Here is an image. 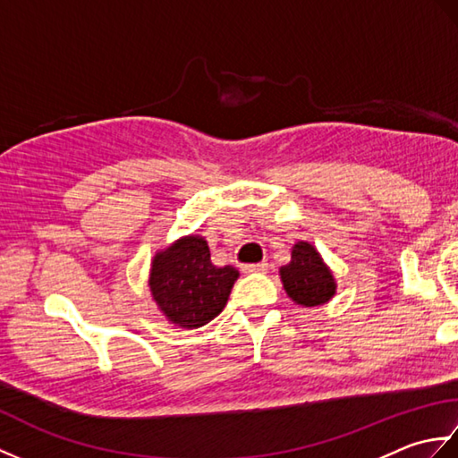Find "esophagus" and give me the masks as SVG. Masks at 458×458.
<instances>
[{
    "label": "esophagus",
    "mask_w": 458,
    "mask_h": 458,
    "mask_svg": "<svg viewBox=\"0 0 458 458\" xmlns=\"http://www.w3.org/2000/svg\"><path fill=\"white\" fill-rule=\"evenodd\" d=\"M242 269H244L246 274H261V271L267 269V264L266 261H259V264H246L242 266Z\"/></svg>",
    "instance_id": "obj_1"
}]
</instances>
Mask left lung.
<instances>
[{
    "instance_id": "left-lung-1",
    "label": "left lung",
    "mask_w": 458,
    "mask_h": 458,
    "mask_svg": "<svg viewBox=\"0 0 458 458\" xmlns=\"http://www.w3.org/2000/svg\"><path fill=\"white\" fill-rule=\"evenodd\" d=\"M279 274L287 295L297 305L317 307L335 295L333 274L323 264L318 251L307 242H297L291 251V261L279 269Z\"/></svg>"
}]
</instances>
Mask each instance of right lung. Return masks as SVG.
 Returning <instances> with one entry per match:
<instances>
[{"label":"right lung","instance_id":"right-lung-1","mask_svg":"<svg viewBox=\"0 0 458 458\" xmlns=\"http://www.w3.org/2000/svg\"><path fill=\"white\" fill-rule=\"evenodd\" d=\"M236 279V267H216L207 242L189 236L155 256L149 289L171 323L199 328L222 313Z\"/></svg>","mask_w":458,"mask_h":458}]
</instances>
